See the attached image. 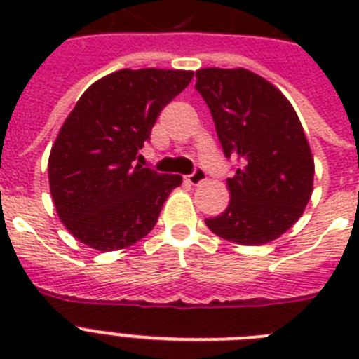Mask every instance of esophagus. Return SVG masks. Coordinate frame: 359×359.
Instances as JSON below:
<instances>
[{"mask_svg": "<svg viewBox=\"0 0 359 359\" xmlns=\"http://www.w3.org/2000/svg\"><path fill=\"white\" fill-rule=\"evenodd\" d=\"M185 180L190 183V185H199V183L207 180V172H205V170H203L201 167H196L194 172L189 174V176H187Z\"/></svg>", "mask_w": 359, "mask_h": 359, "instance_id": "1", "label": "esophagus"}]
</instances>
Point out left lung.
I'll use <instances>...</instances> for the list:
<instances>
[{"label": "left lung", "instance_id": "left-lung-1", "mask_svg": "<svg viewBox=\"0 0 359 359\" xmlns=\"http://www.w3.org/2000/svg\"><path fill=\"white\" fill-rule=\"evenodd\" d=\"M196 77L224 156L237 161L226 210L205 223L231 243H271L313 194L315 161L302 123L280 90L250 69L203 68Z\"/></svg>", "mask_w": 359, "mask_h": 359}]
</instances>
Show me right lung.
<instances>
[{"mask_svg": "<svg viewBox=\"0 0 359 359\" xmlns=\"http://www.w3.org/2000/svg\"><path fill=\"white\" fill-rule=\"evenodd\" d=\"M194 72L118 69L79 98L52 145L48 180L59 219L98 252L133 246L154 228L177 174L136 163L160 111L185 90Z\"/></svg>", "mask_w": 359, "mask_h": 359, "instance_id": "1", "label": "right lung"}]
</instances>
